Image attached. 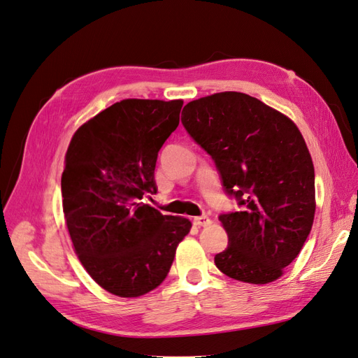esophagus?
Masks as SVG:
<instances>
[{
	"label": "esophagus",
	"instance_id": "1",
	"mask_svg": "<svg viewBox=\"0 0 358 358\" xmlns=\"http://www.w3.org/2000/svg\"><path fill=\"white\" fill-rule=\"evenodd\" d=\"M194 224L196 226H208L209 223H211V219H209V217H206V215H199V217H194Z\"/></svg>",
	"mask_w": 358,
	"mask_h": 358
}]
</instances>
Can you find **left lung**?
Masks as SVG:
<instances>
[{
	"label": "left lung",
	"instance_id": "obj_1",
	"mask_svg": "<svg viewBox=\"0 0 358 358\" xmlns=\"http://www.w3.org/2000/svg\"><path fill=\"white\" fill-rule=\"evenodd\" d=\"M182 124L211 156L240 211L219 217L228 248L217 268L237 281L267 284L299 255L315 220V167L293 121L243 92L189 101Z\"/></svg>",
	"mask_w": 358,
	"mask_h": 358
}]
</instances>
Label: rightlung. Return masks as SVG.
<instances>
[{
	"label": "right lung",
	"mask_w": 358,
	"mask_h": 358,
	"mask_svg": "<svg viewBox=\"0 0 358 358\" xmlns=\"http://www.w3.org/2000/svg\"><path fill=\"white\" fill-rule=\"evenodd\" d=\"M182 100L127 99L77 129L65 156L62 205L78 259L120 298H138L169 275L184 217L139 202L156 193L158 152L179 126Z\"/></svg>",
	"instance_id": "1"
}]
</instances>
